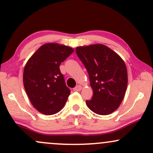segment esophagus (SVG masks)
<instances>
[{"label": "esophagus", "mask_w": 153, "mask_h": 153, "mask_svg": "<svg viewBox=\"0 0 153 153\" xmlns=\"http://www.w3.org/2000/svg\"><path fill=\"white\" fill-rule=\"evenodd\" d=\"M81 89H82V86L80 85H78L77 86H75V88H73V90L75 91H80Z\"/></svg>", "instance_id": "34e87169"}]
</instances>
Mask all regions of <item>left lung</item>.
Wrapping results in <instances>:
<instances>
[{
  "instance_id": "obj_1",
  "label": "left lung",
  "mask_w": 153,
  "mask_h": 153,
  "mask_svg": "<svg viewBox=\"0 0 153 153\" xmlns=\"http://www.w3.org/2000/svg\"><path fill=\"white\" fill-rule=\"evenodd\" d=\"M77 55L89 76L94 94L85 103L91 111L106 115L118 108L128 84V74L121 57L102 44L77 47Z\"/></svg>"
}]
</instances>
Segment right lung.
<instances>
[{
  "mask_svg": "<svg viewBox=\"0 0 153 153\" xmlns=\"http://www.w3.org/2000/svg\"><path fill=\"white\" fill-rule=\"evenodd\" d=\"M74 51L71 47L46 43L40 47L25 65L23 83L30 102L44 115L57 113L70 94L60 64Z\"/></svg>",
  "mask_w": 153,
  "mask_h": 153,
  "instance_id": "right-lung-1",
  "label": "right lung"
}]
</instances>
